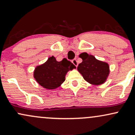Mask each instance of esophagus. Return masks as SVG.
<instances>
[{"mask_svg":"<svg viewBox=\"0 0 135 135\" xmlns=\"http://www.w3.org/2000/svg\"><path fill=\"white\" fill-rule=\"evenodd\" d=\"M72 63H73V64L74 65L76 66V67L77 66V65H78V63H77L76 59H74V60H72Z\"/></svg>","mask_w":135,"mask_h":135,"instance_id":"1","label":"esophagus"}]
</instances>
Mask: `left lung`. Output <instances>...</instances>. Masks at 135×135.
Wrapping results in <instances>:
<instances>
[{
  "label": "left lung",
  "mask_w": 135,
  "mask_h": 135,
  "mask_svg": "<svg viewBox=\"0 0 135 135\" xmlns=\"http://www.w3.org/2000/svg\"><path fill=\"white\" fill-rule=\"evenodd\" d=\"M83 61L79 65L77 70L86 81L93 85H101L105 83L110 74L107 63L97 60L94 56L83 52L79 55Z\"/></svg>",
  "instance_id": "left-lung-1"
}]
</instances>
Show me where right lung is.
Segmentation results:
<instances>
[{"instance_id": "right-lung-1", "label": "right lung", "mask_w": 135, "mask_h": 135, "mask_svg": "<svg viewBox=\"0 0 135 135\" xmlns=\"http://www.w3.org/2000/svg\"><path fill=\"white\" fill-rule=\"evenodd\" d=\"M75 68V66L66 58L58 61L52 56L44 63L36 66L33 72V77L42 87L47 89H55L60 87L65 81L66 73Z\"/></svg>"}]
</instances>
